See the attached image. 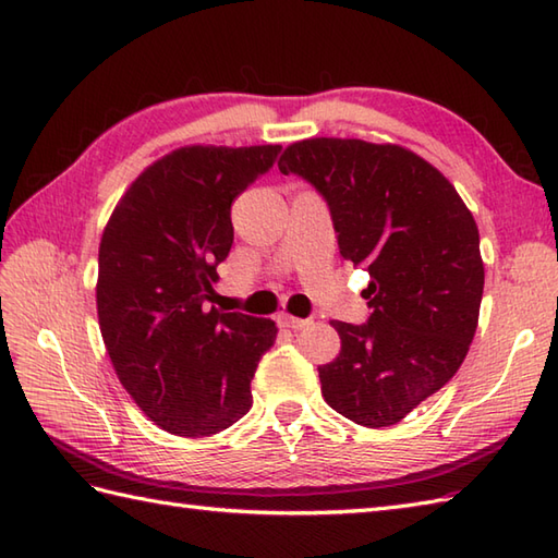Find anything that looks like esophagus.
<instances>
[{"instance_id":"34e87169","label":"esophagus","mask_w":558,"mask_h":558,"mask_svg":"<svg viewBox=\"0 0 558 558\" xmlns=\"http://www.w3.org/2000/svg\"><path fill=\"white\" fill-rule=\"evenodd\" d=\"M278 324H280L282 328L302 330V328L310 326L312 322H310V318H298V316H290V314H280V316H278Z\"/></svg>"}]
</instances>
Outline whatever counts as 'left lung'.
I'll list each match as a JSON object with an SVG mask.
<instances>
[{
    "instance_id": "8db88e82",
    "label": "left lung",
    "mask_w": 558,
    "mask_h": 558,
    "mask_svg": "<svg viewBox=\"0 0 558 558\" xmlns=\"http://www.w3.org/2000/svg\"><path fill=\"white\" fill-rule=\"evenodd\" d=\"M278 168L324 196L340 254L372 276L366 324H330L340 354L318 366L322 393L362 426L396 424L456 376L475 338V218L434 165L400 146L310 138L286 148Z\"/></svg>"
}]
</instances>
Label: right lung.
<instances>
[{"mask_svg":"<svg viewBox=\"0 0 558 558\" xmlns=\"http://www.w3.org/2000/svg\"><path fill=\"white\" fill-rule=\"evenodd\" d=\"M278 153L172 150L136 177L102 232L96 294L105 348L126 393L170 434H218L252 408L248 386L278 328L206 302L234 240L232 201Z\"/></svg>","mask_w":558,"mask_h":558,"instance_id":"1","label":"right lung"}]
</instances>
